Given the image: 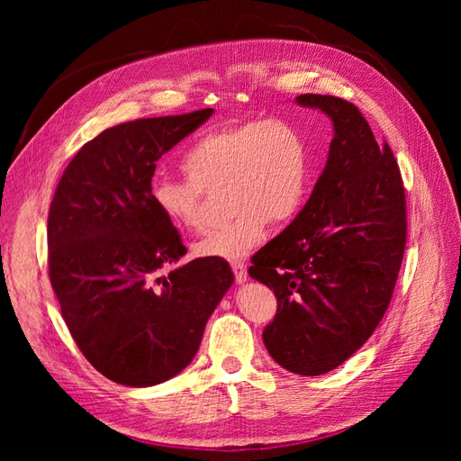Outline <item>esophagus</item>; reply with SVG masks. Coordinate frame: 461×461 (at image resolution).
Wrapping results in <instances>:
<instances>
[{"mask_svg": "<svg viewBox=\"0 0 461 461\" xmlns=\"http://www.w3.org/2000/svg\"><path fill=\"white\" fill-rule=\"evenodd\" d=\"M232 273H234V278H236V283H239V285L248 281V271H246V265L242 261L232 263Z\"/></svg>", "mask_w": 461, "mask_h": 461, "instance_id": "esophagus-1", "label": "esophagus"}]
</instances>
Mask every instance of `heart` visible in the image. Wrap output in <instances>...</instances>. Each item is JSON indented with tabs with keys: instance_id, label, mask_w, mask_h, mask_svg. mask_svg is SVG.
<instances>
[{
	"instance_id": "b5f03b06",
	"label": "heart",
	"mask_w": 461,
	"mask_h": 461,
	"mask_svg": "<svg viewBox=\"0 0 461 461\" xmlns=\"http://www.w3.org/2000/svg\"><path fill=\"white\" fill-rule=\"evenodd\" d=\"M188 178H156L149 198L183 230L203 225V198L227 188L234 217L194 246L202 258L242 259L265 227L285 225L302 209L310 186L303 136L283 121H248L203 136L183 161Z\"/></svg>"
}]
</instances>
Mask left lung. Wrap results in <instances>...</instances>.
I'll list each match as a JSON object with an SVG mask.
<instances>
[{
  "instance_id": "8db88e82",
  "label": "left lung",
  "mask_w": 461,
  "mask_h": 461,
  "mask_svg": "<svg viewBox=\"0 0 461 461\" xmlns=\"http://www.w3.org/2000/svg\"><path fill=\"white\" fill-rule=\"evenodd\" d=\"M296 104L332 121L329 158L308 203L248 273L276 296L267 352L315 376L344 364L381 323L406 248V194L393 149L376 144L354 104L321 94Z\"/></svg>"
}]
</instances>
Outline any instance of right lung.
Instances as JSON below:
<instances>
[{
  "mask_svg": "<svg viewBox=\"0 0 461 461\" xmlns=\"http://www.w3.org/2000/svg\"><path fill=\"white\" fill-rule=\"evenodd\" d=\"M213 115L136 119L78 149L48 217L50 281L78 350L124 386L169 381L196 356L234 283L225 259L186 254L149 198L156 161Z\"/></svg>",
  "mask_w": 461,
  "mask_h": 461,
  "instance_id": "1",
  "label": "right lung"
}]
</instances>
